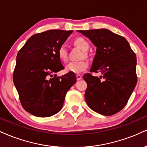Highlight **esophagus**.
<instances>
[{"mask_svg":"<svg viewBox=\"0 0 147 147\" xmlns=\"http://www.w3.org/2000/svg\"><path fill=\"white\" fill-rule=\"evenodd\" d=\"M76 77H77V81L81 80V79H82V76L80 75H76Z\"/></svg>","mask_w":147,"mask_h":147,"instance_id":"obj_1","label":"esophagus"}]
</instances>
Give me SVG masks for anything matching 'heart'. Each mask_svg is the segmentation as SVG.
<instances>
[{"instance_id": "b5f03b06", "label": "heart", "mask_w": 147, "mask_h": 147, "mask_svg": "<svg viewBox=\"0 0 147 147\" xmlns=\"http://www.w3.org/2000/svg\"><path fill=\"white\" fill-rule=\"evenodd\" d=\"M75 44L79 46L84 51H87L90 49V44L84 38H78L75 40ZM57 55L59 60L62 62H66L68 59V51L64 45L60 46L57 51ZM88 68V63L85 60L73 61L67 63L65 70L67 72L79 74L84 72Z\"/></svg>"}]
</instances>
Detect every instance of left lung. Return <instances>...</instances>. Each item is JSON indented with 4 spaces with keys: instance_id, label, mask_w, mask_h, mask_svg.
<instances>
[{
    "instance_id": "obj_1",
    "label": "left lung",
    "mask_w": 147,
    "mask_h": 147,
    "mask_svg": "<svg viewBox=\"0 0 147 147\" xmlns=\"http://www.w3.org/2000/svg\"><path fill=\"white\" fill-rule=\"evenodd\" d=\"M96 47L90 72L84 75L88 87L85 98L90 108L112 116L126 105L137 83L136 56L127 40L108 29L77 31Z\"/></svg>"
}]
</instances>
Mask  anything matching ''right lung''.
I'll use <instances>...</instances> for the list:
<instances>
[{"mask_svg": "<svg viewBox=\"0 0 147 147\" xmlns=\"http://www.w3.org/2000/svg\"><path fill=\"white\" fill-rule=\"evenodd\" d=\"M72 33L49 30L37 33L17 55L13 84L23 108L33 116L49 117L59 112L67 92L77 81L72 72L59 77L55 75L64 69L57 51Z\"/></svg>", "mask_w": 147, "mask_h": 147, "instance_id": "1", "label": "right lung"}]
</instances>
